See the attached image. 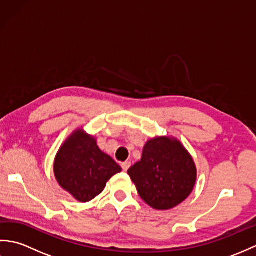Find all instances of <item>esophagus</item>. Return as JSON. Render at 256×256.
<instances>
[{
	"label": "esophagus",
	"mask_w": 256,
	"mask_h": 256,
	"mask_svg": "<svg viewBox=\"0 0 256 256\" xmlns=\"http://www.w3.org/2000/svg\"><path fill=\"white\" fill-rule=\"evenodd\" d=\"M121 166H122V170H124V172H128V170L130 167H131V162H122L121 164Z\"/></svg>",
	"instance_id": "esophagus-1"
}]
</instances>
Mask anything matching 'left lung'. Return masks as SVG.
I'll return each mask as SVG.
<instances>
[{"label":"left lung","mask_w":256,"mask_h":256,"mask_svg":"<svg viewBox=\"0 0 256 256\" xmlns=\"http://www.w3.org/2000/svg\"><path fill=\"white\" fill-rule=\"evenodd\" d=\"M140 197L156 210H170L192 194L197 168L192 155L175 138L148 140L142 158L128 170Z\"/></svg>","instance_id":"8db88e82"}]
</instances>
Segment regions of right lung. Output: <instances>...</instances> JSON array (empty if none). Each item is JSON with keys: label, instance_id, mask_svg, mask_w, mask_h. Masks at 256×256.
Listing matches in <instances>:
<instances>
[{"label": "right lung", "instance_id": "obj_1", "mask_svg": "<svg viewBox=\"0 0 256 256\" xmlns=\"http://www.w3.org/2000/svg\"><path fill=\"white\" fill-rule=\"evenodd\" d=\"M122 170L92 135L77 128L57 152L54 162L56 180L80 202H88L106 188L112 176Z\"/></svg>", "mask_w": 256, "mask_h": 256}]
</instances>
